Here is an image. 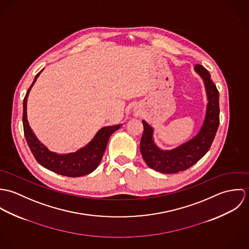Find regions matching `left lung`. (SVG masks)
<instances>
[{
  "mask_svg": "<svg viewBox=\"0 0 249 249\" xmlns=\"http://www.w3.org/2000/svg\"><path fill=\"white\" fill-rule=\"evenodd\" d=\"M195 70L203 78L208 98L206 116L199 133L172 150H161L153 142V129L144 121L140 150L146 165L162 174H177L186 171L200 160L209 150L219 124V95L208 70L196 64Z\"/></svg>",
  "mask_w": 249,
  "mask_h": 249,
  "instance_id": "1",
  "label": "left lung"
}]
</instances>
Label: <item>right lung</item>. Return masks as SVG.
<instances>
[{
  "label": "right lung",
  "instance_id": "1",
  "mask_svg": "<svg viewBox=\"0 0 249 249\" xmlns=\"http://www.w3.org/2000/svg\"><path fill=\"white\" fill-rule=\"evenodd\" d=\"M40 72L41 71L36 74L35 80L29 88L23 102V126L27 142L36 161L44 168L55 174L69 178H77L89 175L99 166L111 134L118 130L121 127V124L103 127L98 131L91 142L76 152L60 155L50 151L37 140L27 120L28 96Z\"/></svg>",
  "mask_w": 249,
  "mask_h": 249
}]
</instances>
